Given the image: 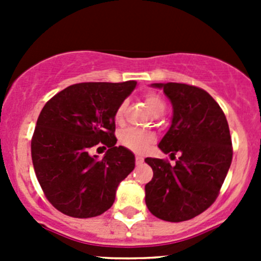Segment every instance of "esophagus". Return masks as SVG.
<instances>
[{
    "mask_svg": "<svg viewBox=\"0 0 261 261\" xmlns=\"http://www.w3.org/2000/svg\"><path fill=\"white\" fill-rule=\"evenodd\" d=\"M135 162H136V164H143L144 163V158L143 156H140V155H136V158H135Z\"/></svg>",
    "mask_w": 261,
    "mask_h": 261,
    "instance_id": "obj_1",
    "label": "esophagus"
}]
</instances>
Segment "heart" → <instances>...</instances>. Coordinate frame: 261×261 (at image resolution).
<instances>
[{
	"label": "heart",
	"instance_id": "heart-1",
	"mask_svg": "<svg viewBox=\"0 0 261 261\" xmlns=\"http://www.w3.org/2000/svg\"><path fill=\"white\" fill-rule=\"evenodd\" d=\"M145 101L147 106L150 107L154 114H158L159 111H164L165 105L163 102V99L158 96L156 93H147L145 96ZM126 103L122 102L120 106L117 107L115 112V120L116 122H121L123 118V114H125ZM154 135L151 133H147V131H141L136 130V128H128L125 130L120 136V141L123 146H126L127 149L133 150L136 152H143L147 149V146L151 143H154Z\"/></svg>",
	"mask_w": 261,
	"mask_h": 261
}]
</instances>
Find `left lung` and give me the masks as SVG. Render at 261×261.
<instances>
[{"label": "left lung", "instance_id": "8db88e82", "mask_svg": "<svg viewBox=\"0 0 261 261\" xmlns=\"http://www.w3.org/2000/svg\"><path fill=\"white\" fill-rule=\"evenodd\" d=\"M162 88L173 106L172 125L159 143L175 164L146 158L152 179L145 186L149 211L169 222L191 220L216 201L232 162L227 120L204 89L184 83H152Z\"/></svg>", "mask_w": 261, "mask_h": 261}]
</instances>
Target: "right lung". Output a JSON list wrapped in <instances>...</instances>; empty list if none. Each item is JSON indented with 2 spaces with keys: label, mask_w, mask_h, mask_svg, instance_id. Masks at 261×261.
Returning a JSON list of instances; mask_svg holds the SVG:
<instances>
[{
  "label": "right lung",
  "mask_w": 261,
  "mask_h": 261,
  "mask_svg": "<svg viewBox=\"0 0 261 261\" xmlns=\"http://www.w3.org/2000/svg\"><path fill=\"white\" fill-rule=\"evenodd\" d=\"M136 87L88 82L67 87L45 103L31 139L36 178L58 211L96 217L114 204L116 189L135 168V155L116 146L115 112ZM109 147L98 160L92 147Z\"/></svg>",
  "instance_id": "right-lung-1"
}]
</instances>
